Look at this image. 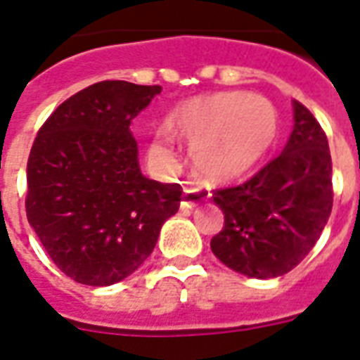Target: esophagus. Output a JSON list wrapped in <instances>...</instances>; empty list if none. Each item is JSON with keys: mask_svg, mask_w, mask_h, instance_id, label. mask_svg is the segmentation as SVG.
<instances>
[{"mask_svg": "<svg viewBox=\"0 0 360 360\" xmlns=\"http://www.w3.org/2000/svg\"><path fill=\"white\" fill-rule=\"evenodd\" d=\"M209 194H207L205 190H200V188H186L183 192V200H181V209H194L198 207V203L203 200H207Z\"/></svg>", "mask_w": 360, "mask_h": 360, "instance_id": "esophagus-1", "label": "esophagus"}]
</instances>
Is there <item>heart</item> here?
<instances>
[{"label":"heart","instance_id":"heart-1","mask_svg":"<svg viewBox=\"0 0 360 360\" xmlns=\"http://www.w3.org/2000/svg\"><path fill=\"white\" fill-rule=\"evenodd\" d=\"M276 107L262 96L216 92L179 105L170 127L190 142L195 170L212 181L236 179L248 174L268 153L277 136ZM174 134L159 131L150 148L151 159L172 157Z\"/></svg>","mask_w":360,"mask_h":360}]
</instances>
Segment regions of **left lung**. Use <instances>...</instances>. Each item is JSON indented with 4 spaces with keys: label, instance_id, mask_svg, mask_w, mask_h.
<instances>
[{
    "label": "left lung",
    "instance_id": "8db88e82",
    "mask_svg": "<svg viewBox=\"0 0 360 360\" xmlns=\"http://www.w3.org/2000/svg\"><path fill=\"white\" fill-rule=\"evenodd\" d=\"M294 127L281 155L240 185L214 190L224 229L210 250L253 279L285 276L309 255L333 207L327 136L311 110L292 101Z\"/></svg>",
    "mask_w": 360,
    "mask_h": 360
}]
</instances>
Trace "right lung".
<instances>
[{"label": "right lung", "mask_w": 360, "mask_h": 360, "mask_svg": "<svg viewBox=\"0 0 360 360\" xmlns=\"http://www.w3.org/2000/svg\"><path fill=\"white\" fill-rule=\"evenodd\" d=\"M159 84L101 81L68 98L40 127L27 160V220L70 279L109 286L151 255L179 209L181 186L148 179L131 122Z\"/></svg>", "instance_id": "right-lung-1"}]
</instances>
